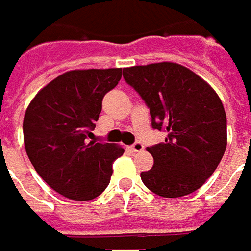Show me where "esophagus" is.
<instances>
[{
	"label": "esophagus",
	"mask_w": 251,
	"mask_h": 251,
	"mask_svg": "<svg viewBox=\"0 0 251 251\" xmlns=\"http://www.w3.org/2000/svg\"><path fill=\"white\" fill-rule=\"evenodd\" d=\"M145 149V146L144 144H141V142H135L134 145L131 146V151H134V152H142Z\"/></svg>",
	"instance_id": "obj_1"
}]
</instances>
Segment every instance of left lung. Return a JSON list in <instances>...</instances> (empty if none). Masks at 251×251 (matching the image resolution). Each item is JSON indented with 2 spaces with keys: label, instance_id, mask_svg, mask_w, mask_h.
Returning a JSON list of instances; mask_svg holds the SVG:
<instances>
[{
  "label": "left lung",
  "instance_id": "obj_1",
  "mask_svg": "<svg viewBox=\"0 0 251 251\" xmlns=\"http://www.w3.org/2000/svg\"><path fill=\"white\" fill-rule=\"evenodd\" d=\"M124 80L151 110L164 142L148 148L153 167L141 179L153 193L181 198L216 171L226 148V114L217 92L188 67L161 62L123 69Z\"/></svg>",
  "mask_w": 251,
  "mask_h": 251
}]
</instances>
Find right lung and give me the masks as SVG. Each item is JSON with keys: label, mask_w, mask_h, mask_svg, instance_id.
Listing matches in <instances>:
<instances>
[{"label": "right lung", "mask_w": 251, "mask_h": 251, "mask_svg": "<svg viewBox=\"0 0 251 251\" xmlns=\"http://www.w3.org/2000/svg\"><path fill=\"white\" fill-rule=\"evenodd\" d=\"M122 69L70 70L38 91L23 119L28 159L47 184L67 199H95L107 188L124 149L90 141L102 99Z\"/></svg>", "instance_id": "add662e5"}]
</instances>
